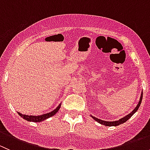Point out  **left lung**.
<instances>
[{"mask_svg": "<svg viewBox=\"0 0 150 150\" xmlns=\"http://www.w3.org/2000/svg\"><path fill=\"white\" fill-rule=\"evenodd\" d=\"M142 97H143V91H142V93H141L139 102V103L137 105V107L134 108V110H133L131 112H130L129 114L127 115H125V116H124L123 117H122V118H120V120H115V121H105V120H101V119L97 118V117H94V116L91 115V117L93 120H96V122H98L99 123H100V124H102V125H105V126H117V125H120V124H122V123H124L125 122H126L127 120H128L129 118H131V117H132L133 115H134V113H135L136 112L139 110V107H140V104H141V103H142Z\"/></svg>", "mask_w": 150, "mask_h": 150, "instance_id": "1", "label": "left lung"}]
</instances>
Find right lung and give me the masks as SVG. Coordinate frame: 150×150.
Masks as SVG:
<instances>
[{"instance_id": "1", "label": "right lung", "mask_w": 150, "mask_h": 150, "mask_svg": "<svg viewBox=\"0 0 150 150\" xmlns=\"http://www.w3.org/2000/svg\"><path fill=\"white\" fill-rule=\"evenodd\" d=\"M61 104L62 103H60L59 105L53 111L50 112L46 113V114H43L41 115H38V116H35V115H23L22 113L19 112H17V113L19 114V115H20L22 118H24L25 120H28V121L30 122H42L43 120H46V119L49 118V117H52L54 116V115H56L57 113V112L59 110L60 107H61Z\"/></svg>"}]
</instances>
